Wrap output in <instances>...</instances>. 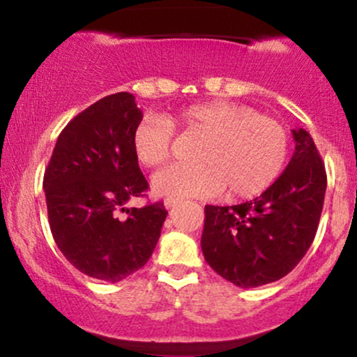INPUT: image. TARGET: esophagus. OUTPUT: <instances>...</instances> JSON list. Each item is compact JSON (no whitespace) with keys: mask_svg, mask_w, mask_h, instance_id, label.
Returning <instances> with one entry per match:
<instances>
[{"mask_svg":"<svg viewBox=\"0 0 357 357\" xmlns=\"http://www.w3.org/2000/svg\"><path fill=\"white\" fill-rule=\"evenodd\" d=\"M179 203H181V199H178V198H166L165 199L166 210H171V208H174L176 204H179Z\"/></svg>","mask_w":357,"mask_h":357,"instance_id":"esophagus-1","label":"esophagus"}]
</instances>
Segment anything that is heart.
Instances as JSON below:
<instances>
[{
	"mask_svg": "<svg viewBox=\"0 0 357 357\" xmlns=\"http://www.w3.org/2000/svg\"><path fill=\"white\" fill-rule=\"evenodd\" d=\"M173 127L204 137L196 161L202 166H169L153 178V191L167 198L258 196L278 178L289 154V136L275 119L228 100L192 104L174 116H147L134 127L132 149L146 167L171 158Z\"/></svg>",
	"mask_w": 357,
	"mask_h": 357,
	"instance_id": "1",
	"label": "heart"
}]
</instances>
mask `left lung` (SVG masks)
<instances>
[{"mask_svg": "<svg viewBox=\"0 0 357 357\" xmlns=\"http://www.w3.org/2000/svg\"><path fill=\"white\" fill-rule=\"evenodd\" d=\"M296 151L285 171L255 199L204 206L202 250L218 275L241 289L280 280L312 245L326 195V167L314 139L292 129Z\"/></svg>", "mask_w": 357, "mask_h": 357, "instance_id": "obj_1", "label": "left lung"}]
</instances>
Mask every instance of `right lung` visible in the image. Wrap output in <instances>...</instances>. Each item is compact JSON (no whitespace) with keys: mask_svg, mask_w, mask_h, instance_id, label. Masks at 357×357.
<instances>
[{"mask_svg":"<svg viewBox=\"0 0 357 357\" xmlns=\"http://www.w3.org/2000/svg\"><path fill=\"white\" fill-rule=\"evenodd\" d=\"M141 121L132 93L97 100L61 130L43 178L56 247L79 272L112 284L144 267L167 216L162 202L126 206L149 188L132 149Z\"/></svg>","mask_w":357,"mask_h":357,"instance_id":"1","label":"right lung"}]
</instances>
